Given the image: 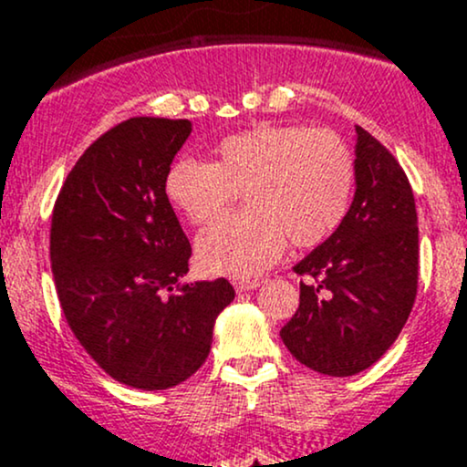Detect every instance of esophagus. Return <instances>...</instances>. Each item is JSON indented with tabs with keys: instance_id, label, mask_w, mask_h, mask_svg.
Returning <instances> with one entry per match:
<instances>
[{
	"instance_id": "obj_1",
	"label": "esophagus",
	"mask_w": 467,
	"mask_h": 467,
	"mask_svg": "<svg viewBox=\"0 0 467 467\" xmlns=\"http://www.w3.org/2000/svg\"><path fill=\"white\" fill-rule=\"evenodd\" d=\"M233 285L237 292H250V289L259 287V281H244V278H241V281H234Z\"/></svg>"
}]
</instances>
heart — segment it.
<instances>
[{
    "mask_svg": "<svg viewBox=\"0 0 467 467\" xmlns=\"http://www.w3.org/2000/svg\"><path fill=\"white\" fill-rule=\"evenodd\" d=\"M356 186L349 144L334 131L254 125L215 147V162L182 158L164 191L195 226L215 219L244 191L245 211L222 217L197 237V264L208 275L252 278L285 248L323 244L340 226Z\"/></svg>",
    "mask_w": 467,
    "mask_h": 467,
    "instance_id": "heart-1",
    "label": "heart"
}]
</instances>
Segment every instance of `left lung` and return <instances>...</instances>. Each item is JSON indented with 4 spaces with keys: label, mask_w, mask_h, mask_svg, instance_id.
I'll return each mask as SVG.
<instances>
[{
    "label": "left lung",
    "mask_w": 467,
    "mask_h": 467,
    "mask_svg": "<svg viewBox=\"0 0 467 467\" xmlns=\"http://www.w3.org/2000/svg\"><path fill=\"white\" fill-rule=\"evenodd\" d=\"M356 192L329 239L298 261L301 305L281 329L305 367L347 378L375 364L409 320L417 296L415 197L398 160L356 127Z\"/></svg>",
    "instance_id": "obj_1"
}]
</instances>
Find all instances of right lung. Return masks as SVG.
<instances>
[{"label":"right lung","mask_w":467,"mask_h":467,"mask_svg":"<svg viewBox=\"0 0 467 467\" xmlns=\"http://www.w3.org/2000/svg\"><path fill=\"white\" fill-rule=\"evenodd\" d=\"M189 120L130 118L69 171L52 213L50 261L69 329L127 387L164 390L206 362L226 278L182 283L191 244L164 191Z\"/></svg>","instance_id":"add662e5"}]
</instances>
